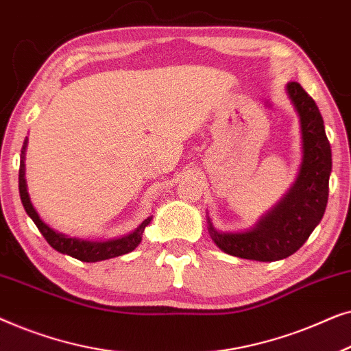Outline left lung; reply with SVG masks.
Returning a JSON list of instances; mask_svg holds the SVG:
<instances>
[{
  "label": "left lung",
  "instance_id": "obj_1",
  "mask_svg": "<svg viewBox=\"0 0 351 351\" xmlns=\"http://www.w3.org/2000/svg\"><path fill=\"white\" fill-rule=\"evenodd\" d=\"M300 123L302 162L287 193L257 220L252 228L227 233L214 227L208 215V232L220 251L258 262L286 258L304 246L323 219L329 195L332 153L318 105L299 83L286 84Z\"/></svg>",
  "mask_w": 351,
  "mask_h": 351
}]
</instances>
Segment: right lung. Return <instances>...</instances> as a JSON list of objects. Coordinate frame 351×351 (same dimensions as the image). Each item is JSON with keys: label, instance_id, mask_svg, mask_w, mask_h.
Here are the masks:
<instances>
[{"label": "right lung", "instance_id": "add662e5", "mask_svg": "<svg viewBox=\"0 0 351 351\" xmlns=\"http://www.w3.org/2000/svg\"><path fill=\"white\" fill-rule=\"evenodd\" d=\"M28 145V138L23 141L22 152H21V169H19V193L23 204V209L28 214L35 225L40 230L46 241L51 244L56 251L66 256L78 258L81 262H100L113 258L123 254L132 252L142 241V233L148 223L152 222L153 217H147L134 232L124 234V237L107 239V241H90V239H81L69 237L65 233H59L57 230L51 228L45 220L40 217L38 210L33 206L30 195L27 190V179H25V152Z\"/></svg>", "mask_w": 351, "mask_h": 351}]
</instances>
